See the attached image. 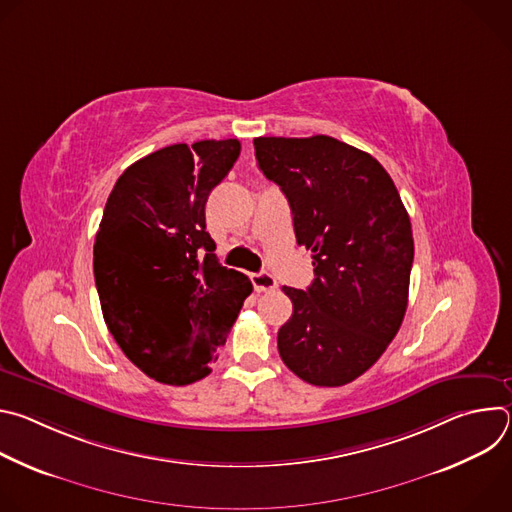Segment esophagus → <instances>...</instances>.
I'll return each mask as SVG.
<instances>
[{
  "label": "esophagus",
  "instance_id": "esophagus-1",
  "mask_svg": "<svg viewBox=\"0 0 512 512\" xmlns=\"http://www.w3.org/2000/svg\"><path fill=\"white\" fill-rule=\"evenodd\" d=\"M251 281H253V287H255L257 291H273V289H277L275 277H273L271 273H267V271L253 273V275H251Z\"/></svg>",
  "mask_w": 512,
  "mask_h": 512
}]
</instances>
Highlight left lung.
<instances>
[{"label": "left lung", "instance_id": "left-lung-1", "mask_svg": "<svg viewBox=\"0 0 512 512\" xmlns=\"http://www.w3.org/2000/svg\"><path fill=\"white\" fill-rule=\"evenodd\" d=\"M259 170L285 194L298 245L312 251L308 289L283 287L294 314L277 332L285 367L316 387L367 373L401 328L413 233L387 170L328 135L255 137Z\"/></svg>", "mask_w": 512, "mask_h": 512}]
</instances>
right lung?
<instances>
[{
	"instance_id": "right-lung-1",
	"label": "right lung",
	"mask_w": 512,
	"mask_h": 512,
	"mask_svg": "<svg viewBox=\"0 0 512 512\" xmlns=\"http://www.w3.org/2000/svg\"><path fill=\"white\" fill-rule=\"evenodd\" d=\"M239 154V139L174 143L131 164L107 198L93 247L103 318L158 383L204 379L253 291L218 263L204 218Z\"/></svg>"
}]
</instances>
